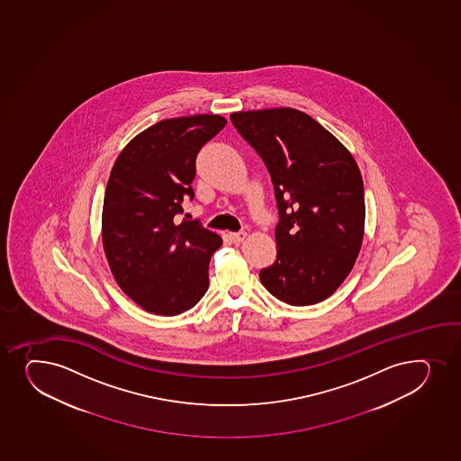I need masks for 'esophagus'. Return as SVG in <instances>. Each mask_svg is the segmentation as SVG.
I'll return each mask as SVG.
<instances>
[{
	"mask_svg": "<svg viewBox=\"0 0 461 461\" xmlns=\"http://www.w3.org/2000/svg\"><path fill=\"white\" fill-rule=\"evenodd\" d=\"M248 234L245 231H239V233H230V238L234 243H240L247 239Z\"/></svg>",
	"mask_w": 461,
	"mask_h": 461,
	"instance_id": "34e87169",
	"label": "esophagus"
}]
</instances>
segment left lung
Here are the masks:
<instances>
[{"mask_svg": "<svg viewBox=\"0 0 461 461\" xmlns=\"http://www.w3.org/2000/svg\"><path fill=\"white\" fill-rule=\"evenodd\" d=\"M230 119L263 159L277 201V258L260 271L263 286L291 306L326 300L352 271L364 238L357 161L298 109L240 111Z\"/></svg>", "mask_w": 461, "mask_h": 461, "instance_id": "left-lung-1", "label": "left lung"}]
</instances>
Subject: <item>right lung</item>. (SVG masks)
<instances>
[{
	"label": "right lung",
	"instance_id": "obj_1",
	"mask_svg": "<svg viewBox=\"0 0 461 461\" xmlns=\"http://www.w3.org/2000/svg\"><path fill=\"white\" fill-rule=\"evenodd\" d=\"M225 124L210 114L161 120L131 140L111 170L104 254L115 282L148 312L174 317L207 293L208 265L222 239L179 214L194 198L196 155Z\"/></svg>",
	"mask_w": 461,
	"mask_h": 461
}]
</instances>
